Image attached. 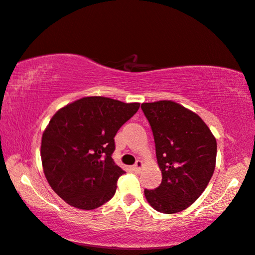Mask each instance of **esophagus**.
<instances>
[{"label": "esophagus", "mask_w": 255, "mask_h": 255, "mask_svg": "<svg viewBox=\"0 0 255 255\" xmlns=\"http://www.w3.org/2000/svg\"><path fill=\"white\" fill-rule=\"evenodd\" d=\"M143 161L142 160H137L136 161V163L134 164V167H132V169H134L135 171H139L140 170V168L143 167Z\"/></svg>", "instance_id": "esophagus-1"}]
</instances>
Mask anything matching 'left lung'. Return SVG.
Instances as JSON below:
<instances>
[{
	"label": "left lung",
	"mask_w": 255,
	"mask_h": 255,
	"mask_svg": "<svg viewBox=\"0 0 255 255\" xmlns=\"http://www.w3.org/2000/svg\"><path fill=\"white\" fill-rule=\"evenodd\" d=\"M155 142L162 181L145 189L146 201L156 211L177 213L193 204L207 188L216 168L217 140L207 124L170 100L142 103Z\"/></svg>",
	"instance_id": "8db88e82"
}]
</instances>
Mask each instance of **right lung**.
<instances>
[{
  "instance_id": "right-lung-1",
  "label": "right lung",
  "mask_w": 255,
  "mask_h": 255,
  "mask_svg": "<svg viewBox=\"0 0 255 255\" xmlns=\"http://www.w3.org/2000/svg\"><path fill=\"white\" fill-rule=\"evenodd\" d=\"M139 109L104 96H87L55 112L40 144L43 171L52 189L71 207L93 210L115 195L125 173L115 163V136Z\"/></svg>"
}]
</instances>
